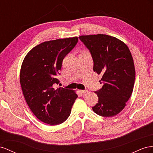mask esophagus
<instances>
[{
  "instance_id": "1",
  "label": "esophagus",
  "mask_w": 153,
  "mask_h": 153,
  "mask_svg": "<svg viewBox=\"0 0 153 153\" xmlns=\"http://www.w3.org/2000/svg\"><path fill=\"white\" fill-rule=\"evenodd\" d=\"M79 92L81 94H85L86 93L88 92V90H79Z\"/></svg>"
}]
</instances>
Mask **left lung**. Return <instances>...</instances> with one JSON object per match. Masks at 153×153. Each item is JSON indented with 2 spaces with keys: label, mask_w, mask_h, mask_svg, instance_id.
I'll return each mask as SVG.
<instances>
[{
  "label": "left lung",
  "mask_w": 153,
  "mask_h": 153,
  "mask_svg": "<svg viewBox=\"0 0 153 153\" xmlns=\"http://www.w3.org/2000/svg\"><path fill=\"white\" fill-rule=\"evenodd\" d=\"M79 38L90 52L94 71L102 76V88L95 91L99 101L93 110L102 117L115 116L124 108L133 92L135 69L131 52L123 42L106 34Z\"/></svg>",
  "instance_id": "left-lung-1"
}]
</instances>
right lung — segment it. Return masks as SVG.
Returning <instances> with one entry per match:
<instances>
[{
	"label": "right lung",
	"mask_w": 153,
	"mask_h": 153,
	"mask_svg": "<svg viewBox=\"0 0 153 153\" xmlns=\"http://www.w3.org/2000/svg\"><path fill=\"white\" fill-rule=\"evenodd\" d=\"M77 37L43 42L30 50L22 65L20 82L30 110L42 122L58 125L71 113L77 95L64 88L55 89L64 58L77 43Z\"/></svg>",
	"instance_id": "right-lung-1"
}]
</instances>
